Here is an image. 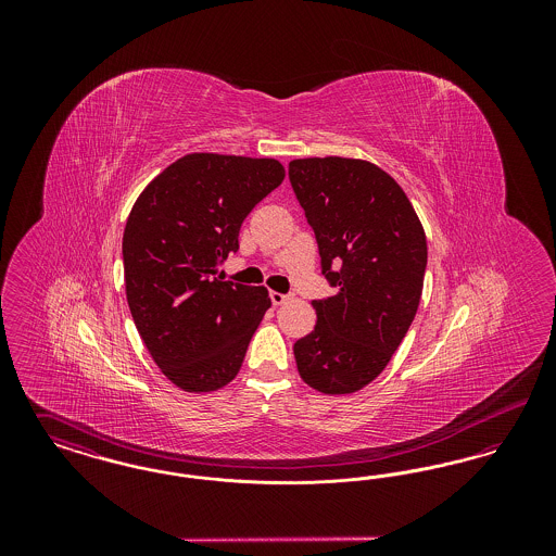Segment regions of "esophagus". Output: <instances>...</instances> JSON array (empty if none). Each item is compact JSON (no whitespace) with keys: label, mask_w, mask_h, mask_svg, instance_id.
<instances>
[{"label":"esophagus","mask_w":556,"mask_h":556,"mask_svg":"<svg viewBox=\"0 0 556 556\" xmlns=\"http://www.w3.org/2000/svg\"><path fill=\"white\" fill-rule=\"evenodd\" d=\"M291 295L288 293H279V291H270V302L275 304V306H281V304H286L288 300H290Z\"/></svg>","instance_id":"obj_1"}]
</instances>
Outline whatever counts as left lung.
I'll return each mask as SVG.
<instances>
[{"label": "left lung", "mask_w": 556, "mask_h": 556, "mask_svg": "<svg viewBox=\"0 0 556 556\" xmlns=\"http://www.w3.org/2000/svg\"><path fill=\"white\" fill-rule=\"evenodd\" d=\"M290 181L338 288L313 302L317 325L293 344L298 372L317 392L352 394L388 367L417 315L424 225L404 189L367 160H291Z\"/></svg>", "instance_id": "8db88e82"}]
</instances>
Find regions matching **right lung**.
Listing matches in <instances>:
<instances>
[{"instance_id": "right-lung-1", "label": "right lung", "mask_w": 556, "mask_h": 556, "mask_svg": "<svg viewBox=\"0 0 556 556\" xmlns=\"http://www.w3.org/2000/svg\"><path fill=\"white\" fill-rule=\"evenodd\" d=\"M286 179L279 160L187 154L139 193L123 236L135 327L160 370L202 394L236 379L270 298L220 281L243 218Z\"/></svg>"}]
</instances>
